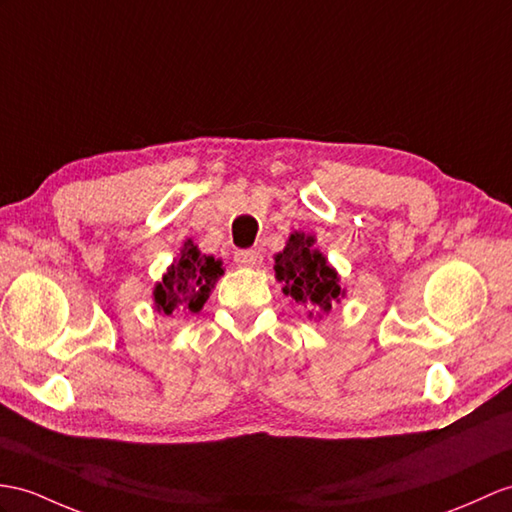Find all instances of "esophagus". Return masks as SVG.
I'll return each mask as SVG.
<instances>
[{"label": "esophagus", "instance_id": "1", "mask_svg": "<svg viewBox=\"0 0 512 512\" xmlns=\"http://www.w3.org/2000/svg\"><path fill=\"white\" fill-rule=\"evenodd\" d=\"M234 260H236V265H239V267L254 269V267H260V263H263V254H260L258 249H243V252L234 254Z\"/></svg>", "mask_w": 512, "mask_h": 512}]
</instances>
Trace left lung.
I'll list each match as a JSON object with an SVG mask.
<instances>
[{
	"mask_svg": "<svg viewBox=\"0 0 512 512\" xmlns=\"http://www.w3.org/2000/svg\"><path fill=\"white\" fill-rule=\"evenodd\" d=\"M276 278L284 284V295L308 308V317H326L334 304L345 297L339 284V273L328 258L315 247V236L293 232L286 247L276 254Z\"/></svg>",
	"mask_w": 512,
	"mask_h": 512,
	"instance_id": "obj_1",
	"label": "left lung"
}]
</instances>
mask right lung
Masks as SVG:
<instances>
[{
  "mask_svg": "<svg viewBox=\"0 0 512 512\" xmlns=\"http://www.w3.org/2000/svg\"><path fill=\"white\" fill-rule=\"evenodd\" d=\"M221 276V260L202 254L189 239L180 249V256L154 286L156 310L162 315L182 313V310L199 313Z\"/></svg>",
  "mask_w": 512,
  "mask_h": 512,
  "instance_id": "1",
  "label": "right lung"
}]
</instances>
